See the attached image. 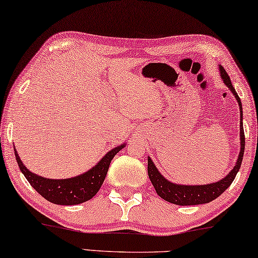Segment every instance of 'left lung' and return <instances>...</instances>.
Wrapping results in <instances>:
<instances>
[{"label": "left lung", "mask_w": 258, "mask_h": 258, "mask_svg": "<svg viewBox=\"0 0 258 258\" xmlns=\"http://www.w3.org/2000/svg\"><path fill=\"white\" fill-rule=\"evenodd\" d=\"M218 68H220L222 81L230 89L239 105V119H241L239 121V143H241V149H239L237 161H236V164L231 169L230 172L225 177L220 179V181L202 185H186L177 184V183L168 181L156 168V165L154 164L151 158L148 157V176H149L157 195L161 199H163L164 201L172 204H177V206H199V204H206L216 200L218 196H221L230 186L232 181L236 177V175H237L239 168H241L245 147L244 130H243L242 102L241 98L238 97L237 93H236L235 88L232 87L230 77H229L227 72H225V69L222 66H218Z\"/></svg>", "instance_id": "left-lung-1"}]
</instances>
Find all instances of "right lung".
<instances>
[{
	"label": "right lung",
	"instance_id": "obj_1",
	"mask_svg": "<svg viewBox=\"0 0 258 258\" xmlns=\"http://www.w3.org/2000/svg\"><path fill=\"white\" fill-rule=\"evenodd\" d=\"M124 147L125 143H123L108 151L97 162L96 165H94L93 168L83 174L77 175L75 177L61 179L42 177V176L31 172L21 161L16 150L15 157L24 177L42 197H44L49 202L59 204V206H75V204L87 202L96 195L103 184L112 158Z\"/></svg>",
	"mask_w": 258,
	"mask_h": 258
}]
</instances>
